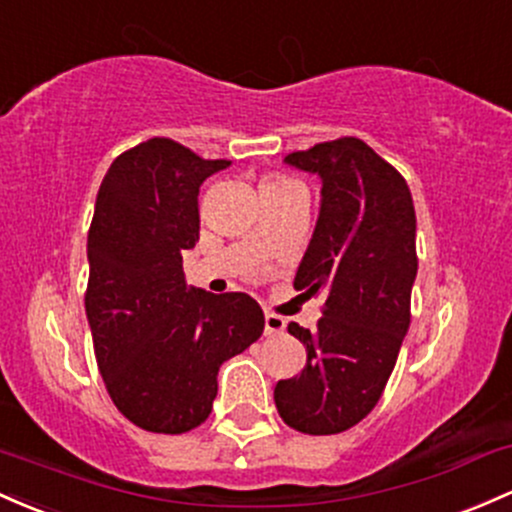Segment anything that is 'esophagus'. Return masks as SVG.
Masks as SVG:
<instances>
[{"label": "esophagus", "instance_id": "34e87169", "mask_svg": "<svg viewBox=\"0 0 512 512\" xmlns=\"http://www.w3.org/2000/svg\"><path fill=\"white\" fill-rule=\"evenodd\" d=\"M286 330V320L274 313H265V335H282Z\"/></svg>", "mask_w": 512, "mask_h": 512}]
</instances>
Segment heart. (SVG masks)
Listing matches in <instances>:
<instances>
[{"mask_svg":"<svg viewBox=\"0 0 512 512\" xmlns=\"http://www.w3.org/2000/svg\"><path fill=\"white\" fill-rule=\"evenodd\" d=\"M289 189H299L296 182H291L289 177H282V174H265L260 179V194L269 192H289Z\"/></svg>","mask_w":512,"mask_h":512,"instance_id":"heart-1","label":"heart"}]
</instances>
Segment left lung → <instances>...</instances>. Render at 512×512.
I'll return each instance as SVG.
<instances>
[{
	"mask_svg": "<svg viewBox=\"0 0 512 512\" xmlns=\"http://www.w3.org/2000/svg\"><path fill=\"white\" fill-rule=\"evenodd\" d=\"M284 162L320 179L316 230L294 286L325 303L316 333L289 325L308 359L299 376L279 381L274 403L289 428L335 435L376 406L411 325L413 196L359 138L318 143Z\"/></svg>",
	"mask_w": 512,
	"mask_h": 512,
	"instance_id": "obj_1",
	"label": "left lung"
}]
</instances>
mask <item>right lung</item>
Returning <instances> with one entry per match:
<instances>
[{
	"label": "right lung",
	"mask_w": 512,
	"mask_h": 512,
	"mask_svg": "<svg viewBox=\"0 0 512 512\" xmlns=\"http://www.w3.org/2000/svg\"><path fill=\"white\" fill-rule=\"evenodd\" d=\"M228 165L150 138L116 157L99 187L84 308L106 391L143 430L179 435L204 423L221 364L265 330L252 296L184 282L182 255L199 240V187Z\"/></svg>",
	"instance_id": "add662e5"
}]
</instances>
